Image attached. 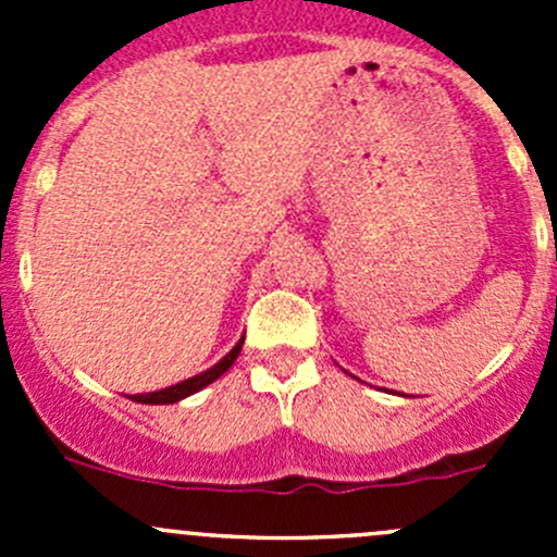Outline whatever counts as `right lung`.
I'll use <instances>...</instances> for the list:
<instances>
[{
    "mask_svg": "<svg viewBox=\"0 0 557 557\" xmlns=\"http://www.w3.org/2000/svg\"><path fill=\"white\" fill-rule=\"evenodd\" d=\"M243 342L245 339H239L237 347H234V350L228 352V356L223 358V361H218L215 367L207 369V372H201V374H196V377L183 380V383H177V385H172V387H164V391L139 393V396H128V398H132V401H139V404H174V401H180V398H185V396H190V393L201 391V387H205V385L215 383V380L221 377L223 372H228V369H232V363L237 361L239 350H243Z\"/></svg>",
    "mask_w": 557,
    "mask_h": 557,
    "instance_id": "obj_1",
    "label": "right lung"
}]
</instances>
